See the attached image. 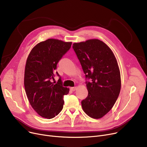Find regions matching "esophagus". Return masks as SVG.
<instances>
[{
    "label": "esophagus",
    "instance_id": "1",
    "mask_svg": "<svg viewBox=\"0 0 147 147\" xmlns=\"http://www.w3.org/2000/svg\"><path fill=\"white\" fill-rule=\"evenodd\" d=\"M70 89L72 90V91H75L76 89H77V88L76 87H72L70 88Z\"/></svg>",
    "mask_w": 147,
    "mask_h": 147
}]
</instances>
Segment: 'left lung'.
I'll list each match as a JSON object with an SVG mask.
<instances>
[{
  "instance_id": "left-lung-1",
  "label": "left lung",
  "mask_w": 147,
  "mask_h": 147,
  "mask_svg": "<svg viewBox=\"0 0 147 147\" xmlns=\"http://www.w3.org/2000/svg\"><path fill=\"white\" fill-rule=\"evenodd\" d=\"M73 48L84 73L88 90L82 101L83 111L89 117L100 119L116 102L121 89L117 62L111 49L98 39L74 43Z\"/></svg>"
}]
</instances>
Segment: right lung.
<instances>
[{"instance_id": "add662e5", "label": "right lung", "mask_w": 147, "mask_h": 147, "mask_svg": "<svg viewBox=\"0 0 147 147\" xmlns=\"http://www.w3.org/2000/svg\"><path fill=\"white\" fill-rule=\"evenodd\" d=\"M72 43L49 38L36 45L27 59L24 88L30 105L44 118L55 117L63 110L64 96L69 89L55 71L59 60L70 49ZM57 75V84L52 80Z\"/></svg>"}]
</instances>
